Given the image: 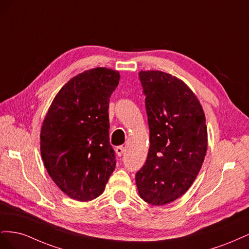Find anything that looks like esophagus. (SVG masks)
Wrapping results in <instances>:
<instances>
[{
    "mask_svg": "<svg viewBox=\"0 0 249 249\" xmlns=\"http://www.w3.org/2000/svg\"><path fill=\"white\" fill-rule=\"evenodd\" d=\"M124 152H125V147H124V146H118V147L116 148V154H117L119 157H122V156L124 154Z\"/></svg>",
    "mask_w": 249,
    "mask_h": 249,
    "instance_id": "obj_1",
    "label": "esophagus"
}]
</instances>
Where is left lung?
Segmentation results:
<instances>
[{
	"instance_id": "1",
	"label": "left lung",
	"mask_w": 249,
	"mask_h": 249,
	"mask_svg": "<svg viewBox=\"0 0 249 249\" xmlns=\"http://www.w3.org/2000/svg\"><path fill=\"white\" fill-rule=\"evenodd\" d=\"M149 127L146 162L136 173L140 197L164 206L187 192L208 148L201 104L184 81L161 71H141Z\"/></svg>"
}]
</instances>
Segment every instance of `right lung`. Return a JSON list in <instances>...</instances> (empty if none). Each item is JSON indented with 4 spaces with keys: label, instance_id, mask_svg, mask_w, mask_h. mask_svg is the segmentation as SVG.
<instances>
[{
    "label": "right lung",
    "instance_id": "obj_1",
    "mask_svg": "<svg viewBox=\"0 0 249 249\" xmlns=\"http://www.w3.org/2000/svg\"><path fill=\"white\" fill-rule=\"evenodd\" d=\"M119 71L96 67L59 90L40 130V153L49 176L78 201L99 197L115 169L109 142V101Z\"/></svg>",
    "mask_w": 249,
    "mask_h": 249
}]
</instances>
